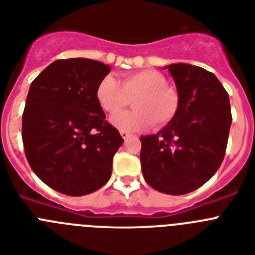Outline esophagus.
<instances>
[{
  "label": "esophagus",
  "instance_id": "obj_1",
  "mask_svg": "<svg viewBox=\"0 0 255 255\" xmlns=\"http://www.w3.org/2000/svg\"><path fill=\"white\" fill-rule=\"evenodd\" d=\"M120 135H121V136H123L124 139H128V138H129V136H131V134H130L129 131H124V130H121Z\"/></svg>",
  "mask_w": 255,
  "mask_h": 255
}]
</instances>
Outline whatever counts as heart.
<instances>
[{
  "mask_svg": "<svg viewBox=\"0 0 255 255\" xmlns=\"http://www.w3.org/2000/svg\"><path fill=\"white\" fill-rule=\"evenodd\" d=\"M96 97L103 111L111 115L121 112L132 101V111L111 119L112 125L124 131L143 130L152 123L163 126L179 111V94L154 70L129 74L121 83L112 75L105 76L97 85Z\"/></svg>",
  "mask_w": 255,
  "mask_h": 255,
  "instance_id": "heart-1",
  "label": "heart"
}]
</instances>
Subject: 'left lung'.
I'll return each mask as SVG.
<instances>
[{
    "instance_id": "1",
    "label": "left lung",
    "mask_w": 255,
    "mask_h": 255,
    "mask_svg": "<svg viewBox=\"0 0 255 255\" xmlns=\"http://www.w3.org/2000/svg\"><path fill=\"white\" fill-rule=\"evenodd\" d=\"M166 69L176 84L179 111L157 134L140 136L141 171L153 189L181 195L220 168L233 116L229 94L215 74L189 64Z\"/></svg>"
}]
</instances>
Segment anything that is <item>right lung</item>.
<instances>
[{
  "label": "right lung",
  "instance_id": "add662e5",
  "mask_svg": "<svg viewBox=\"0 0 255 255\" xmlns=\"http://www.w3.org/2000/svg\"><path fill=\"white\" fill-rule=\"evenodd\" d=\"M111 71L89 58L52 62L33 80L22 114V143L31 170L49 188L91 194L110 180L124 139L96 97Z\"/></svg>",
  "mask_w": 255,
  "mask_h": 255
}]
</instances>
